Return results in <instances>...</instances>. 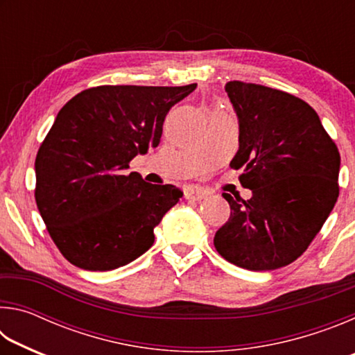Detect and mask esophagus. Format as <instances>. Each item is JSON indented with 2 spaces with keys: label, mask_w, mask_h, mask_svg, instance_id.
Listing matches in <instances>:
<instances>
[{
  "label": "esophagus",
  "mask_w": 355,
  "mask_h": 355,
  "mask_svg": "<svg viewBox=\"0 0 355 355\" xmlns=\"http://www.w3.org/2000/svg\"><path fill=\"white\" fill-rule=\"evenodd\" d=\"M207 194L197 188H186L184 191V199L188 200H202Z\"/></svg>",
  "instance_id": "esophagus-1"
}]
</instances>
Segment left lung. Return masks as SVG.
Here are the masks:
<instances>
[{
  "instance_id": "8db88e82",
  "label": "left lung",
  "mask_w": 355,
  "mask_h": 355,
  "mask_svg": "<svg viewBox=\"0 0 355 355\" xmlns=\"http://www.w3.org/2000/svg\"><path fill=\"white\" fill-rule=\"evenodd\" d=\"M239 123L230 161L244 169L249 200L222 194L230 219L214 235L227 261L272 271L304 254L338 199L340 153L316 111L304 100L261 84L228 81Z\"/></svg>"
}]
</instances>
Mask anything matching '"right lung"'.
Listing matches in <instances>:
<instances>
[{
    "label": "right lung",
    "mask_w": 355,
    "mask_h": 355,
    "mask_svg": "<svg viewBox=\"0 0 355 355\" xmlns=\"http://www.w3.org/2000/svg\"><path fill=\"white\" fill-rule=\"evenodd\" d=\"M196 87L98 86L58 112L35 158V202L71 264L111 271L152 248L153 228L183 192L125 171L158 147L167 112Z\"/></svg>",
    "instance_id": "add662e5"
}]
</instances>
